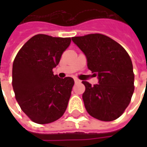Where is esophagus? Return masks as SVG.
Returning a JSON list of instances; mask_svg holds the SVG:
<instances>
[{
  "mask_svg": "<svg viewBox=\"0 0 147 147\" xmlns=\"http://www.w3.org/2000/svg\"><path fill=\"white\" fill-rule=\"evenodd\" d=\"M74 81H75V83H80L81 81L80 80H78V79H74Z\"/></svg>",
  "mask_w": 147,
  "mask_h": 147,
  "instance_id": "obj_1",
  "label": "esophagus"
}]
</instances>
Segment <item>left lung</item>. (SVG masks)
Listing matches in <instances>:
<instances>
[{
  "mask_svg": "<svg viewBox=\"0 0 147 147\" xmlns=\"http://www.w3.org/2000/svg\"><path fill=\"white\" fill-rule=\"evenodd\" d=\"M72 42L86 56L87 67L98 76L94 86L86 81L83 94L87 113L98 120L112 121L123 114L134 92L133 65L121 45L101 34L73 37Z\"/></svg>",
  "mask_w": 147,
  "mask_h": 147,
  "instance_id": "8db88e82",
  "label": "left lung"
}]
</instances>
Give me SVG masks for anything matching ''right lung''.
Masks as SVG:
<instances>
[{
    "instance_id": "obj_1",
    "label": "right lung",
    "mask_w": 147,
    "mask_h": 147,
    "mask_svg": "<svg viewBox=\"0 0 147 147\" xmlns=\"http://www.w3.org/2000/svg\"><path fill=\"white\" fill-rule=\"evenodd\" d=\"M70 38L37 34L18 52L12 65V87L22 110L34 123L61 118L67 109L74 80L53 75Z\"/></svg>"
}]
</instances>
